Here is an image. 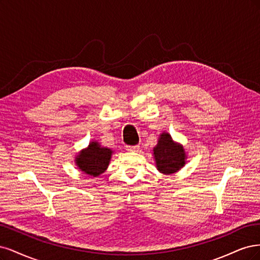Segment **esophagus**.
Here are the masks:
<instances>
[{
  "mask_svg": "<svg viewBox=\"0 0 260 260\" xmlns=\"http://www.w3.org/2000/svg\"><path fill=\"white\" fill-rule=\"evenodd\" d=\"M139 149H140L139 145H136V146H127V147H126V150H127V151H129V152H137V151H139Z\"/></svg>",
  "mask_w": 260,
  "mask_h": 260,
  "instance_id": "1",
  "label": "esophagus"
}]
</instances>
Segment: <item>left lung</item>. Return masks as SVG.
I'll list each match as a JSON object with an SVG mask.
<instances>
[{
    "instance_id": "1",
    "label": "left lung",
    "mask_w": 260,
    "mask_h": 260,
    "mask_svg": "<svg viewBox=\"0 0 260 260\" xmlns=\"http://www.w3.org/2000/svg\"><path fill=\"white\" fill-rule=\"evenodd\" d=\"M156 169L165 175L178 172L186 164V152L183 147L175 142L169 133H162L157 145L153 148Z\"/></svg>"
}]
</instances>
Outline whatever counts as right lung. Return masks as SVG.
<instances>
[{
	"label": "right lung",
	"mask_w": 260,
	"mask_h": 260,
	"mask_svg": "<svg viewBox=\"0 0 260 260\" xmlns=\"http://www.w3.org/2000/svg\"><path fill=\"white\" fill-rule=\"evenodd\" d=\"M112 153L111 149L102 147L97 141H90L88 147L75 157V163L82 172L96 177L107 170Z\"/></svg>",
	"instance_id": "1"
}]
</instances>
